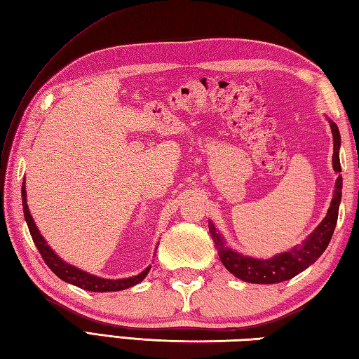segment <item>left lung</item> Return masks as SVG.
<instances>
[{"label":"left lung","instance_id":"1","mask_svg":"<svg viewBox=\"0 0 359 359\" xmlns=\"http://www.w3.org/2000/svg\"><path fill=\"white\" fill-rule=\"evenodd\" d=\"M331 133H333V167L336 172H341V162H339V147H341V136L339 130H337L336 123L330 120ZM342 195V177L336 180V191L334 197L331 200V206L328 209V214L325 219L322 220L319 226L311 233L309 238L303 242V245L295 247L290 252L281 253L275 256L272 259H255L247 258L239 253L233 252L231 248L225 247L220 234L215 231V226L209 222V233L219 250L220 261L223 262L229 272L238 278L247 281V283H258V285H273V283H281L294 278L303 270L308 269L311 264H314L319 256L325 252L328 243L331 241V236L334 233L336 222H337V212H339V203Z\"/></svg>","mask_w":359,"mask_h":359}]
</instances>
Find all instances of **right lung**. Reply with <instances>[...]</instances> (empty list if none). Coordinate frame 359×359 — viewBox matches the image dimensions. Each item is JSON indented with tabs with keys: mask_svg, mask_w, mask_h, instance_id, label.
Returning a JSON list of instances; mask_svg holds the SVG:
<instances>
[{
	"mask_svg": "<svg viewBox=\"0 0 359 359\" xmlns=\"http://www.w3.org/2000/svg\"><path fill=\"white\" fill-rule=\"evenodd\" d=\"M22 198H23V212H25V219L26 223H28L29 233L32 236V241L36 243V247L39 250V253L42 255V258L45 261L46 266H48L54 273H56L60 280H64L67 283H72V285L78 286L81 289L86 290H92V292H116V290H123L131 287L134 285H137L142 280L145 278L148 270L150 267H147L144 272L139 273L137 276H131V278H123V280H104V278H98V276H93L87 272H83L76 267L70 266V264L64 262L60 258H57L54 255L53 250L46 245V242L43 241L42 236L37 231L36 223H34L28 205H26V191H25V184L22 187Z\"/></svg>",
	"mask_w": 359,
	"mask_h": 359,
	"instance_id": "1",
	"label": "right lung"
}]
</instances>
